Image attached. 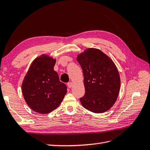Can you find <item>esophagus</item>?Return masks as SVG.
I'll return each instance as SVG.
<instances>
[{
	"instance_id": "obj_1",
	"label": "esophagus",
	"mask_w": 150,
	"mask_h": 150,
	"mask_svg": "<svg viewBox=\"0 0 150 150\" xmlns=\"http://www.w3.org/2000/svg\"><path fill=\"white\" fill-rule=\"evenodd\" d=\"M67 86H68V87H69V88H71L72 86V82L67 83Z\"/></svg>"
}]
</instances>
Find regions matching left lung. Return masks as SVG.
Returning a JSON list of instances; mask_svg holds the SVG:
<instances>
[{
	"label": "left lung",
	"instance_id": "left-lung-1",
	"mask_svg": "<svg viewBox=\"0 0 150 150\" xmlns=\"http://www.w3.org/2000/svg\"><path fill=\"white\" fill-rule=\"evenodd\" d=\"M77 61L84 75L85 94L79 100L83 106L95 113L105 112L116 102L120 88V78L111 59L98 49L89 48Z\"/></svg>",
	"mask_w": 150,
	"mask_h": 150
}]
</instances>
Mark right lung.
I'll return each mask as SVG.
<instances>
[{
	"mask_svg": "<svg viewBox=\"0 0 150 150\" xmlns=\"http://www.w3.org/2000/svg\"><path fill=\"white\" fill-rule=\"evenodd\" d=\"M56 60L42 55L32 63L22 84L25 102L33 111L42 114L57 108L67 93V86L54 70Z\"/></svg>",
	"mask_w": 150,
	"mask_h": 150,
	"instance_id": "obj_1",
	"label": "right lung"
}]
</instances>
